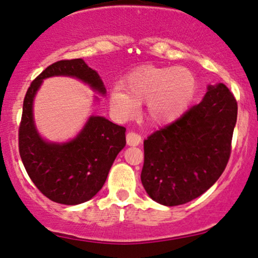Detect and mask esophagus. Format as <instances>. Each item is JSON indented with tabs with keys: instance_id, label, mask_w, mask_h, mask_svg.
Returning a JSON list of instances; mask_svg holds the SVG:
<instances>
[{
	"instance_id": "esophagus-1",
	"label": "esophagus",
	"mask_w": 258,
	"mask_h": 258,
	"mask_svg": "<svg viewBox=\"0 0 258 258\" xmlns=\"http://www.w3.org/2000/svg\"><path fill=\"white\" fill-rule=\"evenodd\" d=\"M141 141H142V137H141L140 134L135 132H129L126 134V143H128V146H139Z\"/></svg>"
}]
</instances>
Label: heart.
<instances>
[{"mask_svg":"<svg viewBox=\"0 0 258 258\" xmlns=\"http://www.w3.org/2000/svg\"><path fill=\"white\" fill-rule=\"evenodd\" d=\"M195 90V75L188 68L142 67L125 77L122 88H112L109 104L119 119L134 117L139 105L147 104L148 119L167 124L185 111Z\"/></svg>","mask_w":258,"mask_h":258,"instance_id":"b5f03b06","label":"heart"}]
</instances>
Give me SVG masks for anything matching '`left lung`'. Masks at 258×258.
<instances>
[{"mask_svg":"<svg viewBox=\"0 0 258 258\" xmlns=\"http://www.w3.org/2000/svg\"><path fill=\"white\" fill-rule=\"evenodd\" d=\"M237 102L223 83L208 86L201 103L144 141L141 181L150 199L181 206L206 192L230 157Z\"/></svg>","mask_w":258,"mask_h":258,"instance_id":"8db88e82","label":"left lung"}]
</instances>
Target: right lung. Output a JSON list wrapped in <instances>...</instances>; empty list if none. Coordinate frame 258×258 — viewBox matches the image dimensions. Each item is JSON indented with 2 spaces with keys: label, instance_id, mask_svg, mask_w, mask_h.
<instances>
[{
  "label": "right lung",
  "instance_id": "right-lung-1",
  "mask_svg": "<svg viewBox=\"0 0 258 258\" xmlns=\"http://www.w3.org/2000/svg\"><path fill=\"white\" fill-rule=\"evenodd\" d=\"M69 76L105 95L103 81L82 58L63 59L45 68L28 88L19 129L23 165L37 189L49 200L66 206L87 202L103 186L116 156L125 146V128L102 116H90L75 139L48 142L34 121L35 95L43 80Z\"/></svg>",
  "mask_w": 258,
  "mask_h": 258
}]
</instances>
